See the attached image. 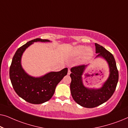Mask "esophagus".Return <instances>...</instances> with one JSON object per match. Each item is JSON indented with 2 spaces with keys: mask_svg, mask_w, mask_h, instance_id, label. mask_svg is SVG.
Instances as JSON below:
<instances>
[{
  "mask_svg": "<svg viewBox=\"0 0 128 128\" xmlns=\"http://www.w3.org/2000/svg\"><path fill=\"white\" fill-rule=\"evenodd\" d=\"M71 73V72H70V69H68V74H70Z\"/></svg>",
  "mask_w": 128,
  "mask_h": 128,
  "instance_id": "1",
  "label": "esophagus"
}]
</instances>
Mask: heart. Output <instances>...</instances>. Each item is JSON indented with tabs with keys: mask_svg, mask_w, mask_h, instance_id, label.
<instances>
[{
	"mask_svg": "<svg viewBox=\"0 0 128 128\" xmlns=\"http://www.w3.org/2000/svg\"><path fill=\"white\" fill-rule=\"evenodd\" d=\"M73 55L76 56H79L83 55V60H87L92 58L93 55V52L92 49L87 48V47L83 45H79L77 46L73 49Z\"/></svg>",
	"mask_w": 128,
	"mask_h": 128,
	"instance_id": "heart-1",
	"label": "heart"
}]
</instances>
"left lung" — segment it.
<instances>
[{
	"label": "left lung",
	"mask_w": 128,
	"mask_h": 128,
	"mask_svg": "<svg viewBox=\"0 0 128 128\" xmlns=\"http://www.w3.org/2000/svg\"><path fill=\"white\" fill-rule=\"evenodd\" d=\"M97 57H102L107 62L110 76L100 88H89L84 86L82 75L87 65L76 66L71 68L70 92L73 98L83 107L94 108L108 101L114 92L118 82L119 74L116 62L111 52L101 45L95 43Z\"/></svg>",
	"instance_id": "obj_1"
}]
</instances>
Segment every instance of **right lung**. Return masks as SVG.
Instances as JSON below:
<instances>
[{
	"mask_svg": "<svg viewBox=\"0 0 128 128\" xmlns=\"http://www.w3.org/2000/svg\"><path fill=\"white\" fill-rule=\"evenodd\" d=\"M50 42L36 38L20 47L14 55L9 75L14 90L19 97L31 104H40L51 98L58 84L68 73V68L59 72H51L40 78L30 76L22 69L21 59L24 50L34 42Z\"/></svg>",
	"mask_w": 128,
	"mask_h": 128,
	"instance_id": "1",
	"label": "right lung"
}]
</instances>
